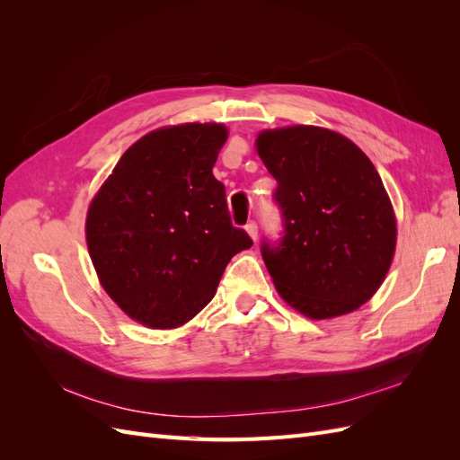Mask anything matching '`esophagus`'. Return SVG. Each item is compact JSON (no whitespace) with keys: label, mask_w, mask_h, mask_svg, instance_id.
Here are the masks:
<instances>
[{"label":"esophagus","mask_w":460,"mask_h":460,"mask_svg":"<svg viewBox=\"0 0 460 460\" xmlns=\"http://www.w3.org/2000/svg\"><path fill=\"white\" fill-rule=\"evenodd\" d=\"M245 230H247V234H249V235H252V240H253V242H257V238H259V226H257V222H255V220L247 222V225H245Z\"/></svg>","instance_id":"34e87169"}]
</instances>
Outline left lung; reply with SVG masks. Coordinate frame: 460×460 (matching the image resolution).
<instances>
[{
	"label": "left lung",
	"instance_id": "left-lung-1",
	"mask_svg": "<svg viewBox=\"0 0 460 460\" xmlns=\"http://www.w3.org/2000/svg\"><path fill=\"white\" fill-rule=\"evenodd\" d=\"M257 153L276 178L282 238L261 255L286 303L309 318L358 309L380 288L395 252V215L372 161L318 127L264 130Z\"/></svg>",
	"mask_w": 460,
	"mask_h": 460
}]
</instances>
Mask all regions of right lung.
<instances>
[{
  "label": "right lung",
  "mask_w": 460,
  "mask_h": 460,
  "mask_svg": "<svg viewBox=\"0 0 460 460\" xmlns=\"http://www.w3.org/2000/svg\"><path fill=\"white\" fill-rule=\"evenodd\" d=\"M222 124L153 130L130 146L93 198L86 242L119 307L151 328H176L213 299L230 259L253 245L213 176Z\"/></svg>",
  "instance_id": "obj_1"
}]
</instances>
